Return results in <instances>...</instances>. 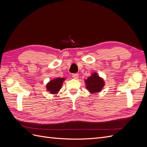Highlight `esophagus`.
Segmentation results:
<instances>
[{
  "label": "esophagus",
  "instance_id": "obj_1",
  "mask_svg": "<svg viewBox=\"0 0 147 147\" xmlns=\"http://www.w3.org/2000/svg\"><path fill=\"white\" fill-rule=\"evenodd\" d=\"M72 77L75 79H77L79 77V75L77 74H72Z\"/></svg>",
  "mask_w": 147,
  "mask_h": 147
}]
</instances>
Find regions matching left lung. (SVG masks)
I'll list each match as a JSON object with an SVG mask.
<instances>
[{"label": "left lung", "instance_id": "8db88e82", "mask_svg": "<svg viewBox=\"0 0 147 147\" xmlns=\"http://www.w3.org/2000/svg\"><path fill=\"white\" fill-rule=\"evenodd\" d=\"M84 82L87 90L91 94L100 92L105 85L104 79L100 77L96 72L91 74L90 77L84 80Z\"/></svg>", "mask_w": 147, "mask_h": 147}]
</instances>
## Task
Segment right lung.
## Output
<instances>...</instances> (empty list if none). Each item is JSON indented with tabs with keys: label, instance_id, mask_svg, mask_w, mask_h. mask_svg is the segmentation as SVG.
<instances>
[{
	"label": "right lung",
	"instance_id": "add662e5",
	"mask_svg": "<svg viewBox=\"0 0 147 147\" xmlns=\"http://www.w3.org/2000/svg\"><path fill=\"white\" fill-rule=\"evenodd\" d=\"M65 80V78L57 77L50 80L46 85L47 91L52 94H57L61 89Z\"/></svg>",
	"mask_w": 147,
	"mask_h": 147
}]
</instances>
